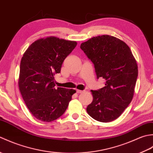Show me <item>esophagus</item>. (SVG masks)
Instances as JSON below:
<instances>
[{
    "label": "esophagus",
    "instance_id": "esophagus-1",
    "mask_svg": "<svg viewBox=\"0 0 153 153\" xmlns=\"http://www.w3.org/2000/svg\"><path fill=\"white\" fill-rule=\"evenodd\" d=\"M83 91H82V90L77 89V93H83Z\"/></svg>",
    "mask_w": 153,
    "mask_h": 153
}]
</instances>
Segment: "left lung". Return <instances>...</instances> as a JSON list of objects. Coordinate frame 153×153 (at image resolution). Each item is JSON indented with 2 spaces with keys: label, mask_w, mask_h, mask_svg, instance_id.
I'll list each match as a JSON object with an SVG mask.
<instances>
[{
  "label": "left lung",
  "mask_w": 153,
  "mask_h": 153,
  "mask_svg": "<svg viewBox=\"0 0 153 153\" xmlns=\"http://www.w3.org/2000/svg\"><path fill=\"white\" fill-rule=\"evenodd\" d=\"M80 48L95 65L97 77L106 80L105 86L91 90L92 102L87 112L97 121L117 119L131 102L138 76V67L125 42L108 35L94 37Z\"/></svg>",
  "instance_id": "1"
}]
</instances>
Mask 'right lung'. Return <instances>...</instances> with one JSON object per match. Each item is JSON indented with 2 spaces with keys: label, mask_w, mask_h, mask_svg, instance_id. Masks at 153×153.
Masks as SVG:
<instances>
[{
  "label": "right lung",
  "mask_w": 153,
  "mask_h": 153,
  "mask_svg": "<svg viewBox=\"0 0 153 153\" xmlns=\"http://www.w3.org/2000/svg\"><path fill=\"white\" fill-rule=\"evenodd\" d=\"M77 42L54 36L33 42L22 58L18 86L22 98L35 118L49 122L63 114L76 92L54 87L55 74L60 72L64 60Z\"/></svg>",
  "instance_id": "1"
}]
</instances>
